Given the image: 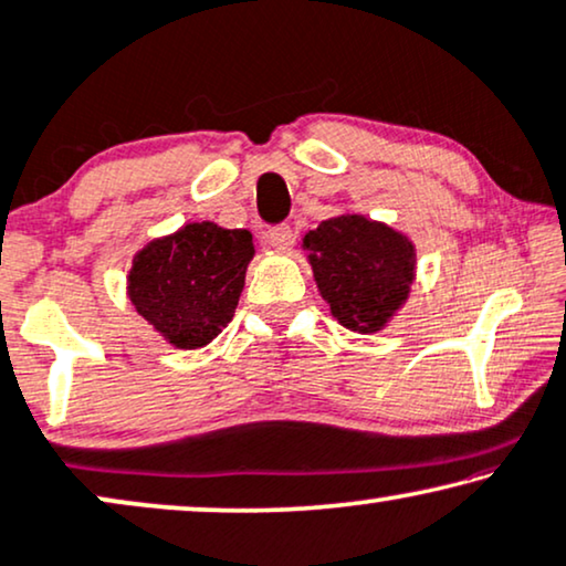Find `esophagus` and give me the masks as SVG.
<instances>
[{"label": "esophagus", "mask_w": 566, "mask_h": 566, "mask_svg": "<svg viewBox=\"0 0 566 566\" xmlns=\"http://www.w3.org/2000/svg\"><path fill=\"white\" fill-rule=\"evenodd\" d=\"M292 240H295V232H292L290 224H279V228H271L266 235H263V243L274 251H290Z\"/></svg>", "instance_id": "34e87169"}]
</instances>
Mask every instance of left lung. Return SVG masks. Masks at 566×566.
<instances>
[{"instance_id": "obj_1", "label": "left lung", "mask_w": 566, "mask_h": 566, "mask_svg": "<svg viewBox=\"0 0 566 566\" xmlns=\"http://www.w3.org/2000/svg\"><path fill=\"white\" fill-rule=\"evenodd\" d=\"M315 284L342 326L375 334L406 300L417 248L403 232L361 214H338L303 238Z\"/></svg>"}]
</instances>
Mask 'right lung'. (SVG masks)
<instances>
[{
  "label": "right lung",
  "instance_id": "right-lung-1",
  "mask_svg": "<svg viewBox=\"0 0 566 566\" xmlns=\"http://www.w3.org/2000/svg\"><path fill=\"white\" fill-rule=\"evenodd\" d=\"M253 253L248 230L188 222L137 251L126 292L165 342L176 349H199L235 315Z\"/></svg>",
  "mask_w": 566,
  "mask_h": 566
}]
</instances>
